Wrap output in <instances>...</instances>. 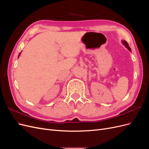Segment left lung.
<instances>
[{
    "label": "left lung",
    "mask_w": 149,
    "mask_h": 149,
    "mask_svg": "<svg viewBox=\"0 0 149 149\" xmlns=\"http://www.w3.org/2000/svg\"><path fill=\"white\" fill-rule=\"evenodd\" d=\"M123 45H124L125 47L126 48H127L130 52H131V49H130V48L129 47V45H128V43H127V42L125 41V40H123Z\"/></svg>",
    "instance_id": "left-lung-1"
}]
</instances>
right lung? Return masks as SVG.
Wrapping results in <instances>:
<instances>
[{
  "instance_id": "1",
  "label": "right lung",
  "mask_w": 149,
  "mask_h": 149,
  "mask_svg": "<svg viewBox=\"0 0 149 149\" xmlns=\"http://www.w3.org/2000/svg\"><path fill=\"white\" fill-rule=\"evenodd\" d=\"M20 54H19V56H20Z\"/></svg>"
}]
</instances>
